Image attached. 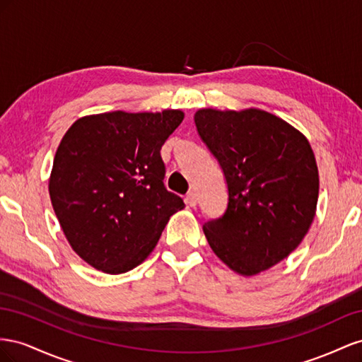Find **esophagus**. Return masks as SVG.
<instances>
[{
	"instance_id": "esophagus-1",
	"label": "esophagus",
	"mask_w": 362,
	"mask_h": 362,
	"mask_svg": "<svg viewBox=\"0 0 362 362\" xmlns=\"http://www.w3.org/2000/svg\"><path fill=\"white\" fill-rule=\"evenodd\" d=\"M187 203L191 206V208H195V206H197V194H195L194 191L188 192V195H187Z\"/></svg>"
}]
</instances>
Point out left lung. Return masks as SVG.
<instances>
[{
	"label": "left lung",
	"mask_w": 362,
	"mask_h": 362,
	"mask_svg": "<svg viewBox=\"0 0 362 362\" xmlns=\"http://www.w3.org/2000/svg\"><path fill=\"white\" fill-rule=\"evenodd\" d=\"M194 122L227 185L224 214L203 224L211 249L245 276L281 262L315 215L318 170L308 139L259 109H202Z\"/></svg>",
	"instance_id": "8db88e82"
}]
</instances>
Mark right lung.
<instances>
[{
  "instance_id": "right-lung-1",
  "label": "right lung",
  "mask_w": 362,
  "mask_h": 362,
  "mask_svg": "<svg viewBox=\"0 0 362 362\" xmlns=\"http://www.w3.org/2000/svg\"><path fill=\"white\" fill-rule=\"evenodd\" d=\"M182 119L180 110H118L80 118L65 133L49 197L71 247L97 270H133L183 209L182 197L165 188L160 158Z\"/></svg>"
}]
</instances>
